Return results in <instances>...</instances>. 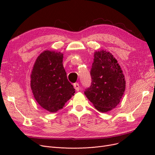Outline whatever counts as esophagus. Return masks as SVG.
<instances>
[{
    "label": "esophagus",
    "instance_id": "34e87169",
    "mask_svg": "<svg viewBox=\"0 0 155 155\" xmlns=\"http://www.w3.org/2000/svg\"><path fill=\"white\" fill-rule=\"evenodd\" d=\"M74 87L75 89H76V91H79V89H80V87H79V85L78 83H76L74 84Z\"/></svg>",
    "mask_w": 155,
    "mask_h": 155
}]
</instances>
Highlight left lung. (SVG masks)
<instances>
[{
	"instance_id": "left-lung-1",
	"label": "left lung",
	"mask_w": 155,
	"mask_h": 155,
	"mask_svg": "<svg viewBox=\"0 0 155 155\" xmlns=\"http://www.w3.org/2000/svg\"><path fill=\"white\" fill-rule=\"evenodd\" d=\"M91 70V85L85 94L96 109L107 112L118 105L125 89L121 67L113 55L106 50L95 51Z\"/></svg>"
}]
</instances>
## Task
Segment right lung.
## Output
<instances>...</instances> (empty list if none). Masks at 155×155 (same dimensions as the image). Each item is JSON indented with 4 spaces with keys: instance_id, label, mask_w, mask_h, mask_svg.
Masks as SVG:
<instances>
[{
    "instance_id": "obj_1",
    "label": "right lung",
    "mask_w": 155,
    "mask_h": 155,
    "mask_svg": "<svg viewBox=\"0 0 155 155\" xmlns=\"http://www.w3.org/2000/svg\"><path fill=\"white\" fill-rule=\"evenodd\" d=\"M63 54L45 50L37 58L31 74V88L37 103L50 112L64 107L75 89L63 65Z\"/></svg>"
}]
</instances>
